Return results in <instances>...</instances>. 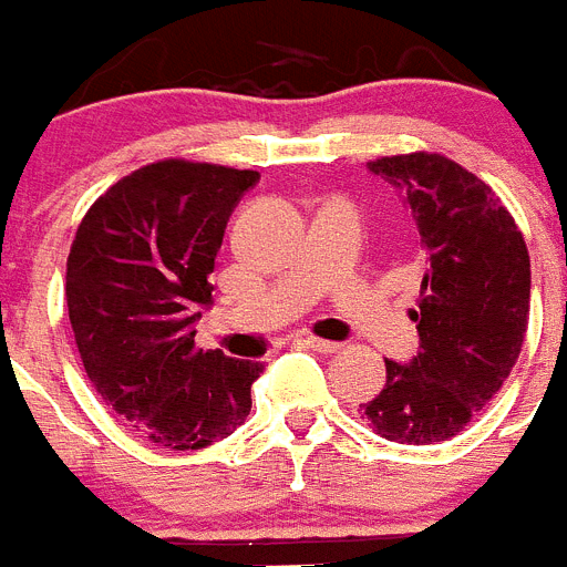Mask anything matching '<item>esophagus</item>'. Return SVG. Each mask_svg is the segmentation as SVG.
<instances>
[{
    "mask_svg": "<svg viewBox=\"0 0 567 567\" xmlns=\"http://www.w3.org/2000/svg\"><path fill=\"white\" fill-rule=\"evenodd\" d=\"M305 344H308V347H310V350H316V353H321V355L339 353V350H341V344H339V341H328V339H316V336H308V339H305Z\"/></svg>",
    "mask_w": 567,
    "mask_h": 567,
    "instance_id": "1",
    "label": "esophagus"
}]
</instances>
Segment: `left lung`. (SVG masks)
Returning a JSON list of instances; mask_svg holds the SVG:
<instances>
[{
	"label": "left lung",
	"instance_id": "1",
	"mask_svg": "<svg viewBox=\"0 0 567 567\" xmlns=\"http://www.w3.org/2000/svg\"><path fill=\"white\" fill-rule=\"evenodd\" d=\"M412 212L426 271L417 308V353L386 361V384L361 404L386 441H449L497 395L528 328L532 262L512 214L492 188L443 155L367 163Z\"/></svg>",
	"mask_w": 567,
	"mask_h": 567
}]
</instances>
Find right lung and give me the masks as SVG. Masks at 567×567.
<instances>
[{
	"instance_id": "add662e5",
	"label": "right lung",
	"mask_w": 567,
	"mask_h": 567,
	"mask_svg": "<svg viewBox=\"0 0 567 567\" xmlns=\"http://www.w3.org/2000/svg\"><path fill=\"white\" fill-rule=\"evenodd\" d=\"M259 172L161 161L106 188L75 231L68 310L106 406L155 446L203 449L251 412L262 361L197 350L228 217Z\"/></svg>"
}]
</instances>
